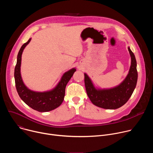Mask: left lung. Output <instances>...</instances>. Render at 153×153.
<instances>
[{
    "mask_svg": "<svg viewBox=\"0 0 153 153\" xmlns=\"http://www.w3.org/2000/svg\"><path fill=\"white\" fill-rule=\"evenodd\" d=\"M128 49L131 58V65L126 77L119 86L108 90H97L89 77L84 74L86 93L94 105L113 110L123 106L131 96L136 88L138 75L135 56L129 47Z\"/></svg>",
    "mask_w": 153,
    "mask_h": 153,
    "instance_id": "obj_1",
    "label": "left lung"
}]
</instances>
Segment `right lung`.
I'll return each mask as SVG.
<instances>
[{"label": "right lung", "instance_id": "right-lung-1", "mask_svg": "<svg viewBox=\"0 0 153 153\" xmlns=\"http://www.w3.org/2000/svg\"><path fill=\"white\" fill-rule=\"evenodd\" d=\"M30 41L31 39L21 47L17 55V63L14 69L16 90L21 99L33 110L39 112L50 111L59 106L63 102L65 94V87L76 70L72 68L65 73L56 88L51 91L40 93L29 90L22 79L20 65L22 54Z\"/></svg>", "mask_w": 153, "mask_h": 153}]
</instances>
